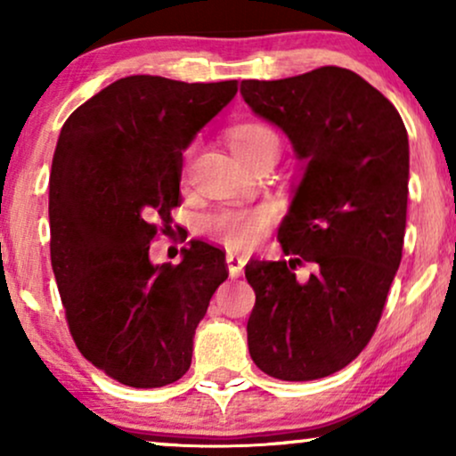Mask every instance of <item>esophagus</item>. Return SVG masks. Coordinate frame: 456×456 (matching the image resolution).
Instances as JSON below:
<instances>
[{
	"label": "esophagus",
	"mask_w": 456,
	"mask_h": 456,
	"mask_svg": "<svg viewBox=\"0 0 456 456\" xmlns=\"http://www.w3.org/2000/svg\"><path fill=\"white\" fill-rule=\"evenodd\" d=\"M246 259H248L246 255H240V253H233V250H229V253H227V268H229V276H232V279H238V276L242 274Z\"/></svg>",
	"instance_id": "34e87169"
}]
</instances>
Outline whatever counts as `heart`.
I'll return each mask as SVG.
<instances>
[{
	"mask_svg": "<svg viewBox=\"0 0 456 456\" xmlns=\"http://www.w3.org/2000/svg\"><path fill=\"white\" fill-rule=\"evenodd\" d=\"M229 143L233 154L244 165H253L264 154L279 156L281 139L274 128L261 122L235 124L229 130ZM272 212L268 208H253V210H223L210 218L212 232L223 240L229 248H248L268 232Z\"/></svg>",
	"mask_w": 456,
	"mask_h": 456,
	"instance_id": "1",
	"label": "heart"
}]
</instances>
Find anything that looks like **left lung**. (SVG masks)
<instances>
[{"label":"left lung","instance_id":"obj_1","mask_svg":"<svg viewBox=\"0 0 456 456\" xmlns=\"http://www.w3.org/2000/svg\"><path fill=\"white\" fill-rule=\"evenodd\" d=\"M244 102L305 162L279 242L287 259L246 264L255 289L248 352L270 378L337 373L378 328L401 264L410 141L384 94L347 68L242 81ZM311 263L308 280L297 265Z\"/></svg>","mask_w":456,"mask_h":456}]
</instances>
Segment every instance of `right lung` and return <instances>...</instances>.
<instances>
[{
	"label": "right lung",
	"instance_id": "add662e5",
	"mask_svg": "<svg viewBox=\"0 0 456 456\" xmlns=\"http://www.w3.org/2000/svg\"><path fill=\"white\" fill-rule=\"evenodd\" d=\"M238 81L133 75L83 102L61 126L49 180L51 265L78 352L133 388L186 373L224 253L191 240L177 265L150 244L180 206L182 151L232 102Z\"/></svg>",
	"mask_w": 456,
	"mask_h": 456
}]
</instances>
